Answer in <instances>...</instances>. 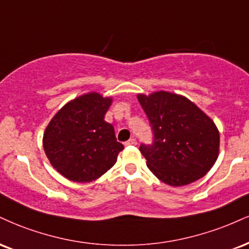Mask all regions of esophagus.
<instances>
[{
    "instance_id": "34e87169",
    "label": "esophagus",
    "mask_w": 249,
    "mask_h": 249,
    "mask_svg": "<svg viewBox=\"0 0 249 249\" xmlns=\"http://www.w3.org/2000/svg\"><path fill=\"white\" fill-rule=\"evenodd\" d=\"M137 145V140L134 139V138H131L130 140H127L126 142H125V146H134Z\"/></svg>"
}]
</instances>
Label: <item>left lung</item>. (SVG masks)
Wrapping results in <instances>:
<instances>
[{
  "label": "left lung",
  "mask_w": 249,
  "mask_h": 249,
  "mask_svg": "<svg viewBox=\"0 0 249 249\" xmlns=\"http://www.w3.org/2000/svg\"><path fill=\"white\" fill-rule=\"evenodd\" d=\"M137 97L153 131L152 145L142 143L139 148L149 170L173 187L203 178L219 153L213 121L184 96L157 91Z\"/></svg>",
  "instance_id": "8db88e82"
}]
</instances>
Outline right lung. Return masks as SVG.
Listing matches in <instances>:
<instances>
[{"mask_svg":"<svg viewBox=\"0 0 249 249\" xmlns=\"http://www.w3.org/2000/svg\"><path fill=\"white\" fill-rule=\"evenodd\" d=\"M111 97L88 92L65 104L44 132L43 146L51 164L66 178L91 182L116 163L124 146L104 121Z\"/></svg>","mask_w":249,"mask_h":249,"instance_id":"right-lung-1","label":"right lung"}]
</instances>
